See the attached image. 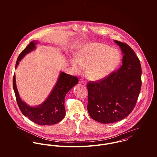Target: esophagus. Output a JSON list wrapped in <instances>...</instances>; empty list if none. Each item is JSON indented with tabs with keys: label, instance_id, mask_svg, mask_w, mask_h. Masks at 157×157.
Instances as JSON below:
<instances>
[{
	"label": "esophagus",
	"instance_id": "esophagus-1",
	"mask_svg": "<svg viewBox=\"0 0 157 157\" xmlns=\"http://www.w3.org/2000/svg\"><path fill=\"white\" fill-rule=\"evenodd\" d=\"M79 83H82V84H86V81L85 80H84L83 79H82V78H80V80H79Z\"/></svg>",
	"mask_w": 157,
	"mask_h": 157
}]
</instances>
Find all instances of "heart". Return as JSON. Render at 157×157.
Listing matches in <instances>:
<instances>
[{
	"label": "heart",
	"mask_w": 157,
	"mask_h": 157,
	"mask_svg": "<svg viewBox=\"0 0 157 157\" xmlns=\"http://www.w3.org/2000/svg\"><path fill=\"white\" fill-rule=\"evenodd\" d=\"M120 60L118 51L108 45L92 43L84 46L78 53L77 59L71 63L77 72L87 67V75L92 80H98L108 75Z\"/></svg>",
	"instance_id": "obj_1"
}]
</instances>
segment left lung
<instances>
[{
    "label": "left lung",
    "mask_w": 157,
    "mask_h": 157,
    "mask_svg": "<svg viewBox=\"0 0 157 157\" xmlns=\"http://www.w3.org/2000/svg\"><path fill=\"white\" fill-rule=\"evenodd\" d=\"M115 42L123 55L122 65L107 77L88 83L87 109L90 117L103 124L120 121L134 109L141 87V67L133 49Z\"/></svg>",
    "instance_id": "8db88e82"
}]
</instances>
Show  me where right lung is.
Wrapping results in <instances>:
<instances>
[{"instance_id": "1", "label": "right lung", "mask_w": 157, "mask_h": 157, "mask_svg": "<svg viewBox=\"0 0 157 157\" xmlns=\"http://www.w3.org/2000/svg\"><path fill=\"white\" fill-rule=\"evenodd\" d=\"M35 44V42H31L21 52L17 58L16 67L26 54L36 48ZM78 82V80L76 76L62 72L56 86L47 99L40 106L33 108L27 105L20 98L16 87L15 74L13 78V89L21 111L30 120L39 125L54 124L63 119L66 113L64 105L65 95Z\"/></svg>"}]
</instances>
